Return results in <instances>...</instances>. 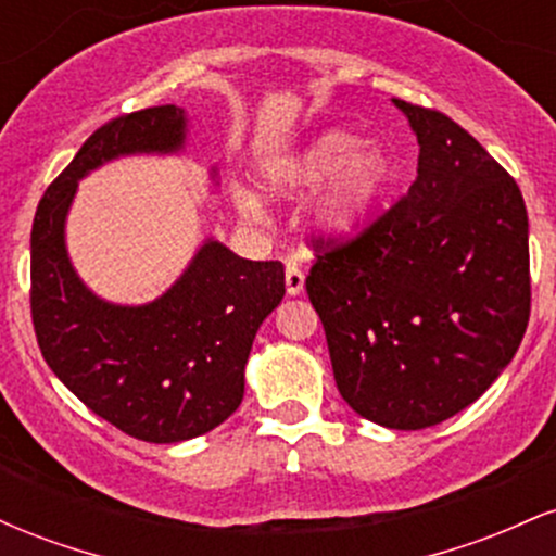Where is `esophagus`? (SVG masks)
Here are the masks:
<instances>
[{
	"instance_id": "obj_1",
	"label": "esophagus",
	"mask_w": 556,
	"mask_h": 556,
	"mask_svg": "<svg viewBox=\"0 0 556 556\" xmlns=\"http://www.w3.org/2000/svg\"><path fill=\"white\" fill-rule=\"evenodd\" d=\"M285 287H287V295H300L305 287V274L300 269V264L295 258L287 261V269H285Z\"/></svg>"
}]
</instances>
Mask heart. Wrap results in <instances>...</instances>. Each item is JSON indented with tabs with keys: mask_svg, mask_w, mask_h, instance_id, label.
<instances>
[{
	"mask_svg": "<svg viewBox=\"0 0 556 556\" xmlns=\"http://www.w3.org/2000/svg\"><path fill=\"white\" fill-rule=\"evenodd\" d=\"M355 132L329 127L285 162L274 164L269 185L277 193H298L311 185L328 180L314 201V222L327 238L344 240L358 235L379 208L389 182L392 159L379 143H359ZM238 208L248 219L261 214L256 195L238 193Z\"/></svg>",
	"mask_w": 556,
	"mask_h": 556,
	"instance_id": "obj_1",
	"label": "heart"
}]
</instances>
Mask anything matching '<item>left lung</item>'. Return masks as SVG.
I'll use <instances>...</instances> for the list:
<instances>
[{
    "label": "left lung",
    "mask_w": 556,
    "mask_h": 556,
    "mask_svg": "<svg viewBox=\"0 0 556 556\" xmlns=\"http://www.w3.org/2000/svg\"><path fill=\"white\" fill-rule=\"evenodd\" d=\"M418 138V177L355 240H314L305 290L342 400L387 429L465 410L518 353L531 316L518 182L442 112L392 99Z\"/></svg>",
    "instance_id": "1"
}]
</instances>
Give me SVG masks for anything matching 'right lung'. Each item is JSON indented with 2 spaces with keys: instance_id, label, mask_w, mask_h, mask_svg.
I'll return each mask as SVG.
<instances>
[{
  "instance_id": "obj_1",
  "label": "right lung",
  "mask_w": 556,
  "mask_h": 556,
  "mask_svg": "<svg viewBox=\"0 0 556 556\" xmlns=\"http://www.w3.org/2000/svg\"><path fill=\"white\" fill-rule=\"evenodd\" d=\"M185 138L188 117L175 104L101 125L49 185L30 229L43 361L96 416L154 444L201 437L238 410L256 331L285 298L279 261L240 258L219 240L203 242L180 279L143 305L93 295L73 269L65 222L78 180L119 156L180 154Z\"/></svg>"
}]
</instances>
